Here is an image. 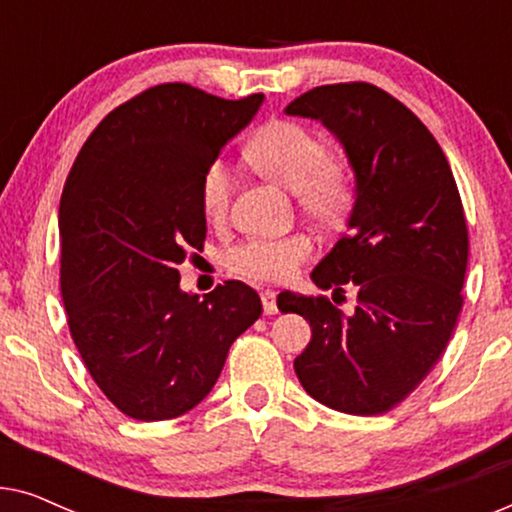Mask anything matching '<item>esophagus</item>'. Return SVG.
Wrapping results in <instances>:
<instances>
[{
    "instance_id": "1",
    "label": "esophagus",
    "mask_w": 512,
    "mask_h": 512,
    "mask_svg": "<svg viewBox=\"0 0 512 512\" xmlns=\"http://www.w3.org/2000/svg\"><path fill=\"white\" fill-rule=\"evenodd\" d=\"M261 300H263V312L265 314H277V293L272 289L261 291Z\"/></svg>"
}]
</instances>
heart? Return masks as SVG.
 Masks as SVG:
<instances>
[{"mask_svg": "<svg viewBox=\"0 0 512 512\" xmlns=\"http://www.w3.org/2000/svg\"><path fill=\"white\" fill-rule=\"evenodd\" d=\"M247 156L258 172L296 193L300 207L317 219L331 221L349 202V174L345 165L326 158V146L305 125L272 121L256 132ZM230 200V170L216 160L205 170L200 186L202 214L219 221ZM312 254V237L286 233L275 237H247L228 249L226 263L235 275L256 282H284Z\"/></svg>", "mask_w": 512, "mask_h": 512, "instance_id": "1", "label": "heart"}]
</instances>
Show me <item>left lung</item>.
<instances>
[{
    "instance_id": "1",
    "label": "left lung",
    "mask_w": 512,
    "mask_h": 512,
    "mask_svg": "<svg viewBox=\"0 0 512 512\" xmlns=\"http://www.w3.org/2000/svg\"><path fill=\"white\" fill-rule=\"evenodd\" d=\"M286 116L319 121L354 174L347 235L312 270L319 289H356L342 314L319 296L279 293L312 340L293 368L314 401L347 415H382L429 375L461 312L468 263L464 207L450 163L408 107L370 83L300 95Z\"/></svg>"
}]
</instances>
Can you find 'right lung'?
Segmentation results:
<instances>
[{
	"instance_id": "obj_1",
	"label": "right lung",
	"mask_w": 512,
	"mask_h": 512,
	"mask_svg": "<svg viewBox=\"0 0 512 512\" xmlns=\"http://www.w3.org/2000/svg\"><path fill=\"white\" fill-rule=\"evenodd\" d=\"M263 100L149 88L97 125L69 172L58 216L69 331L97 387L139 422L193 410L263 312L247 284L233 279L200 300L177 270L207 235L205 170Z\"/></svg>"
}]
</instances>
